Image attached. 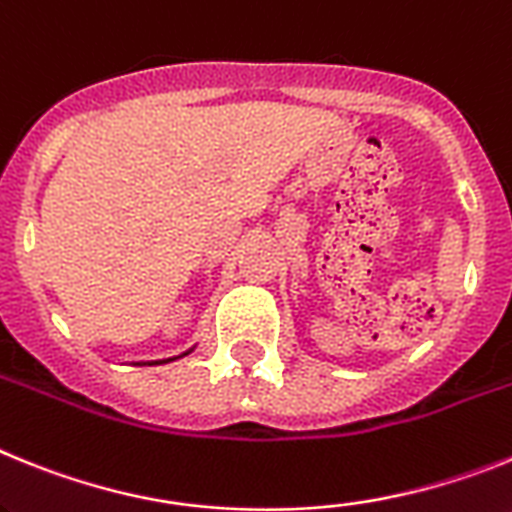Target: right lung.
Segmentation results:
<instances>
[{"instance_id": "obj_1", "label": "right lung", "mask_w": 512, "mask_h": 512, "mask_svg": "<svg viewBox=\"0 0 512 512\" xmlns=\"http://www.w3.org/2000/svg\"><path fill=\"white\" fill-rule=\"evenodd\" d=\"M190 350H193V348H190ZM190 350H185L182 355H188ZM182 355H177V358H182ZM170 361H175V358H167V361H154V363H149V366H159V363H170ZM139 366H141V363H139Z\"/></svg>"}]
</instances>
